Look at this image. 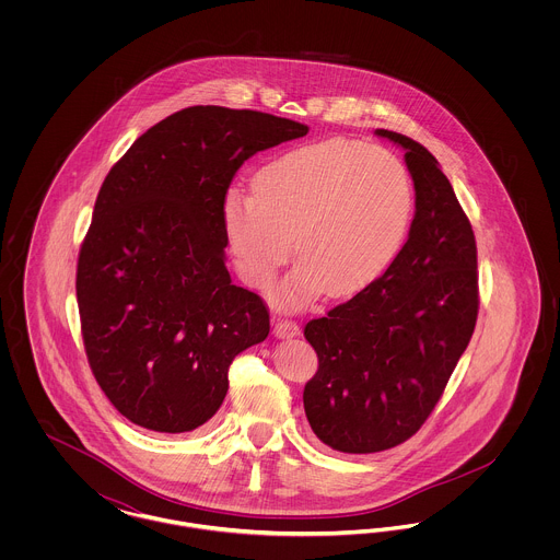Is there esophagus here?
<instances>
[{"label":"esophagus","mask_w":560,"mask_h":560,"mask_svg":"<svg viewBox=\"0 0 560 560\" xmlns=\"http://www.w3.org/2000/svg\"><path fill=\"white\" fill-rule=\"evenodd\" d=\"M272 331H275L277 338H295V336H300V325L288 319L277 320Z\"/></svg>","instance_id":"esophagus-1"}]
</instances>
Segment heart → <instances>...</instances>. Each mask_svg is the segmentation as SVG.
Here are the masks:
<instances>
[{"instance_id": "1", "label": "heart", "mask_w": 560, "mask_h": 560, "mask_svg": "<svg viewBox=\"0 0 560 560\" xmlns=\"http://www.w3.org/2000/svg\"><path fill=\"white\" fill-rule=\"evenodd\" d=\"M413 180L399 158L373 144L325 140L292 149L254 176V195L229 190L224 233L241 277L267 290L293 256L281 300L304 304L323 290L348 298L399 256L411 220Z\"/></svg>"}]
</instances>
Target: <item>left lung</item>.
I'll return each instance as SVG.
<instances>
[{
  "instance_id": "obj_1",
  "label": "left lung",
  "mask_w": 560,
  "mask_h": 560,
  "mask_svg": "<svg viewBox=\"0 0 560 560\" xmlns=\"http://www.w3.org/2000/svg\"><path fill=\"white\" fill-rule=\"evenodd\" d=\"M375 133L405 149L416 188L409 237L372 285L304 327L319 357L304 411L342 453L384 452L422 428L479 315L477 241L452 183L420 142Z\"/></svg>"
}]
</instances>
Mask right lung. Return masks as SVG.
I'll return each mask as SVG.
<instances>
[{
    "mask_svg": "<svg viewBox=\"0 0 560 560\" xmlns=\"http://www.w3.org/2000/svg\"><path fill=\"white\" fill-rule=\"evenodd\" d=\"M306 133L285 117L199 105L149 128L110 167L75 290L90 370L136 427L206 424L233 359L267 340V304L224 265L222 203L252 155Z\"/></svg>",
    "mask_w": 560,
    "mask_h": 560,
    "instance_id": "1",
    "label": "right lung"
}]
</instances>
